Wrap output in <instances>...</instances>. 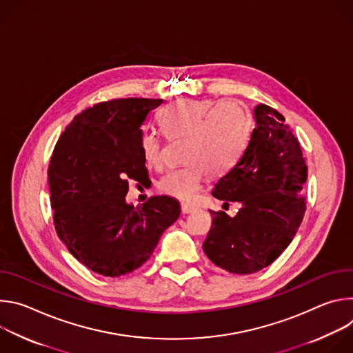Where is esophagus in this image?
<instances>
[{"mask_svg":"<svg viewBox=\"0 0 353 353\" xmlns=\"http://www.w3.org/2000/svg\"><path fill=\"white\" fill-rule=\"evenodd\" d=\"M196 210H198V207L194 205V204H187V203L181 204V212L183 214H191V212H194Z\"/></svg>","mask_w":353,"mask_h":353,"instance_id":"34e87169","label":"esophagus"}]
</instances>
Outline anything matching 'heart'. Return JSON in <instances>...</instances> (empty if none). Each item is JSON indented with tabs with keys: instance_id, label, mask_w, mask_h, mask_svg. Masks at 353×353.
Segmentation results:
<instances>
[{
	"instance_id": "heart-1",
	"label": "heart",
	"mask_w": 353,
	"mask_h": 353,
	"mask_svg": "<svg viewBox=\"0 0 353 353\" xmlns=\"http://www.w3.org/2000/svg\"><path fill=\"white\" fill-rule=\"evenodd\" d=\"M158 120L169 139L185 138L188 163L170 169L159 181L163 192L179 199H191L207 173L214 177L226 173L241 157L251 131L250 116L241 105L211 99L176 100L162 109ZM139 148L148 166H162V142L155 132L145 131Z\"/></svg>"
}]
</instances>
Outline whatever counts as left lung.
<instances>
[{
	"label": "left lung",
	"instance_id": "1",
	"mask_svg": "<svg viewBox=\"0 0 353 353\" xmlns=\"http://www.w3.org/2000/svg\"><path fill=\"white\" fill-rule=\"evenodd\" d=\"M254 130L236 165L219 179L212 195L223 205L239 203L234 216L214 212L203 244L207 257L232 274H253L274 263L290 244L306 203L307 166L281 113L267 105L253 112Z\"/></svg>",
	"mask_w": 353,
	"mask_h": 353
}]
</instances>
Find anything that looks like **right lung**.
I'll return each instance as SVG.
<instances>
[{
	"mask_svg": "<svg viewBox=\"0 0 353 353\" xmlns=\"http://www.w3.org/2000/svg\"><path fill=\"white\" fill-rule=\"evenodd\" d=\"M163 99H116L75 116L59 138L48 166L53 219L70 253L96 274L116 278L152 256L180 216L169 195L134 208L128 179L148 177L139 148L142 124Z\"/></svg>",
	"mask_w": 353,
	"mask_h": 353,
	"instance_id": "right-lung-1",
	"label": "right lung"
}]
</instances>
